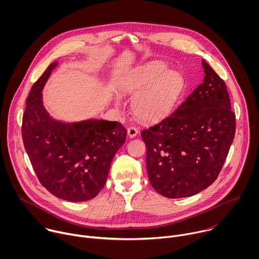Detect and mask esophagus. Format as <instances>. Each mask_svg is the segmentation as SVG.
Returning <instances> with one entry per match:
<instances>
[{"mask_svg": "<svg viewBox=\"0 0 259 259\" xmlns=\"http://www.w3.org/2000/svg\"><path fill=\"white\" fill-rule=\"evenodd\" d=\"M127 133H128V136L130 138H133V137H135L138 134V129L136 127H134V126H131V127H129L127 129Z\"/></svg>", "mask_w": 259, "mask_h": 259, "instance_id": "esophagus-1", "label": "esophagus"}]
</instances>
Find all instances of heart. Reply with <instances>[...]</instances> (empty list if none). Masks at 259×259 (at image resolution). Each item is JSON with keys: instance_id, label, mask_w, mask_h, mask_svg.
<instances>
[{"instance_id": "obj_1", "label": "heart", "mask_w": 259, "mask_h": 259, "mask_svg": "<svg viewBox=\"0 0 259 259\" xmlns=\"http://www.w3.org/2000/svg\"><path fill=\"white\" fill-rule=\"evenodd\" d=\"M167 70V66L156 63L135 73L127 85L131 95H138L133 101L134 114L146 122H157L165 118L179 97L183 79L179 72Z\"/></svg>"}]
</instances>
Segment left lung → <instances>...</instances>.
Here are the masks:
<instances>
[{"label": "left lung", "mask_w": 259, "mask_h": 259, "mask_svg": "<svg viewBox=\"0 0 259 259\" xmlns=\"http://www.w3.org/2000/svg\"><path fill=\"white\" fill-rule=\"evenodd\" d=\"M205 77L175 112L141 131L146 146V171L162 196H194L215 181L235 138L225 81L203 59Z\"/></svg>", "instance_id": "left-lung-1"}]
</instances>
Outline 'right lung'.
<instances>
[{
	"instance_id": "add662e5",
	"label": "right lung",
	"mask_w": 259,
	"mask_h": 259,
	"mask_svg": "<svg viewBox=\"0 0 259 259\" xmlns=\"http://www.w3.org/2000/svg\"><path fill=\"white\" fill-rule=\"evenodd\" d=\"M57 64L52 62L30 89L22 117V140L42 186L59 199L84 202L103 189L127 130L119 122L52 119L43 105L42 90Z\"/></svg>"
}]
</instances>
